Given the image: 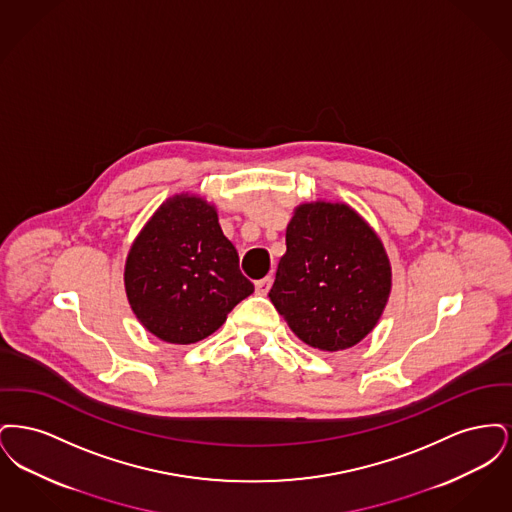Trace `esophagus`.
Masks as SVG:
<instances>
[{"instance_id":"34e87169","label":"esophagus","mask_w":512,"mask_h":512,"mask_svg":"<svg viewBox=\"0 0 512 512\" xmlns=\"http://www.w3.org/2000/svg\"><path fill=\"white\" fill-rule=\"evenodd\" d=\"M270 286H272V276H265L263 280L255 282V290H257V293H261V295H267Z\"/></svg>"}]
</instances>
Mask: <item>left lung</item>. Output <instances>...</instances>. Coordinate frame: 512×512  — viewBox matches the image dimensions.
Masks as SVG:
<instances>
[{"label":"left lung","mask_w":512,"mask_h":512,"mask_svg":"<svg viewBox=\"0 0 512 512\" xmlns=\"http://www.w3.org/2000/svg\"><path fill=\"white\" fill-rule=\"evenodd\" d=\"M286 247L268 297L293 334L328 353L365 340L391 293L374 228L347 203L307 201L293 209Z\"/></svg>","instance_id":"left-lung-1"}]
</instances>
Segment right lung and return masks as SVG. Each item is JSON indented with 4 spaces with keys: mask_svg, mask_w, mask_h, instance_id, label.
<instances>
[{
    "mask_svg": "<svg viewBox=\"0 0 512 512\" xmlns=\"http://www.w3.org/2000/svg\"><path fill=\"white\" fill-rule=\"evenodd\" d=\"M124 290L147 332L188 345L217 332L255 288L222 234L217 207L186 192L163 201L130 245Z\"/></svg>",
    "mask_w": 512,
    "mask_h": 512,
    "instance_id": "1",
    "label": "right lung"
}]
</instances>
